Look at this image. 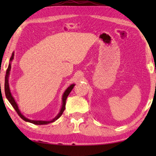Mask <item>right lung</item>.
Masks as SVG:
<instances>
[{
	"mask_svg": "<svg viewBox=\"0 0 156 156\" xmlns=\"http://www.w3.org/2000/svg\"><path fill=\"white\" fill-rule=\"evenodd\" d=\"M14 53L13 52L12 54V56H11V58H10V60H9L10 62L9 63L8 68H7V69L6 71V75H5V96H6V98H7V100H9V102H10V104L12 105V107L14 108V109L16 110V112H17L18 115H19L20 117L22 118L23 120L26 121V122H29L33 123V124H34V125H47V124H49V123L55 122V121L58 119V118L60 117V116L62 115L63 112H64V111H65V109L66 100H67V96H69V94L71 91L72 90V89L73 88V87H74L75 84H71V85L67 89H66L65 91V93L63 94L62 98V107H61V109H60V112L58 113V114L56 116V117L54 118V119H52L51 120H48V121H45V120H32L28 119V118L25 117V116L23 115L22 113H20L19 109H18V105H17L16 102L14 98V97L12 96L11 92H10L8 78H9V75L10 69H11V62L12 61V60L14 59Z\"/></svg>",
	"mask_w": 156,
	"mask_h": 156,
	"instance_id": "add662e5",
	"label": "right lung"
}]
</instances>
